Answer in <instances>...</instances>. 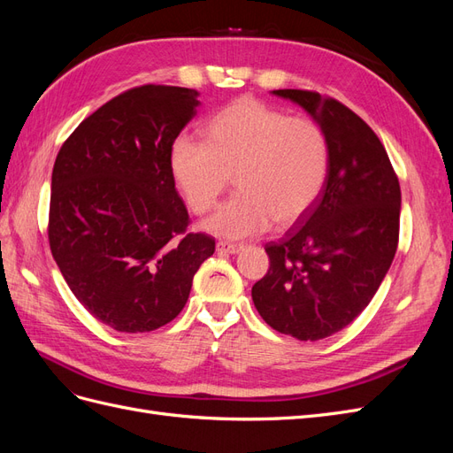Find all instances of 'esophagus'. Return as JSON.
<instances>
[{"mask_svg":"<svg viewBox=\"0 0 453 453\" xmlns=\"http://www.w3.org/2000/svg\"><path fill=\"white\" fill-rule=\"evenodd\" d=\"M215 250L219 255H236L240 253L243 248L242 245H236V243H226V242H217Z\"/></svg>","mask_w":453,"mask_h":453,"instance_id":"obj_1","label":"esophagus"}]
</instances>
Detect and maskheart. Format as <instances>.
<instances>
[{"label": "heart", "mask_w": 453, "mask_h": 453, "mask_svg": "<svg viewBox=\"0 0 453 453\" xmlns=\"http://www.w3.org/2000/svg\"><path fill=\"white\" fill-rule=\"evenodd\" d=\"M328 162L318 122L253 98L219 109L205 122L203 142L177 135L170 147L173 181L195 213L210 211L234 175L240 190L203 223L228 240L260 234L272 221L296 223L319 198Z\"/></svg>", "instance_id": "1"}]
</instances>
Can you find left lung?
<instances>
[{
  "mask_svg": "<svg viewBox=\"0 0 453 453\" xmlns=\"http://www.w3.org/2000/svg\"><path fill=\"white\" fill-rule=\"evenodd\" d=\"M323 128L331 162L319 198L266 243L270 268L251 296L272 328L321 340L368 306L399 243L401 187L378 135L351 109L310 90H273Z\"/></svg>",
  "mask_w": 453,
  "mask_h": 453,
  "instance_id": "left-lung-1",
  "label": "left lung"
}]
</instances>
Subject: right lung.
<instances>
[{
	"mask_svg": "<svg viewBox=\"0 0 453 453\" xmlns=\"http://www.w3.org/2000/svg\"><path fill=\"white\" fill-rule=\"evenodd\" d=\"M198 92L145 85L87 117L52 168L49 243L75 298L119 333H149L185 308L215 240L187 234L170 147Z\"/></svg>",
	"mask_w": 453,
	"mask_h": 453,
	"instance_id": "1",
	"label": "right lung"
}]
</instances>
